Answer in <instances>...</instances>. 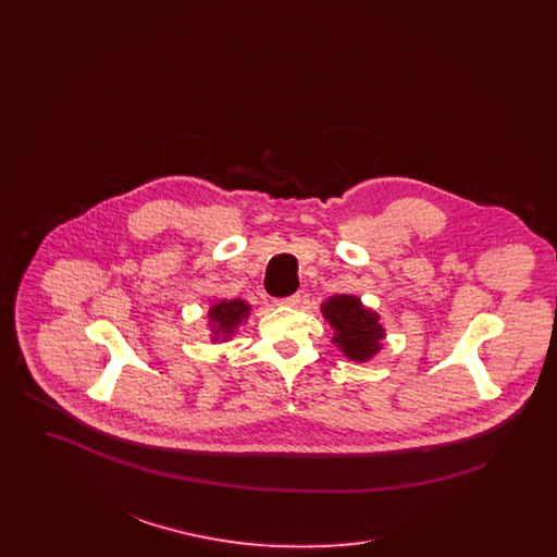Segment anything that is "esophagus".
Wrapping results in <instances>:
<instances>
[{"label":"esophagus","mask_w":557,"mask_h":557,"mask_svg":"<svg viewBox=\"0 0 557 557\" xmlns=\"http://www.w3.org/2000/svg\"><path fill=\"white\" fill-rule=\"evenodd\" d=\"M300 294H290V296H286V298H280L277 300V305H282V307H296L298 302H300Z\"/></svg>","instance_id":"esophagus-1"}]
</instances>
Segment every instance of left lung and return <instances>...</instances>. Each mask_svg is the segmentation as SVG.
Wrapping results in <instances>:
<instances>
[{
	"label": "left lung",
	"mask_w": 557,
	"mask_h": 557,
	"mask_svg": "<svg viewBox=\"0 0 557 557\" xmlns=\"http://www.w3.org/2000/svg\"><path fill=\"white\" fill-rule=\"evenodd\" d=\"M323 318L334 330V343L352 361H368L380 348L384 327L377 313L366 309L357 296L336 294L321 305Z\"/></svg>",
	"instance_id": "left-lung-1"
}]
</instances>
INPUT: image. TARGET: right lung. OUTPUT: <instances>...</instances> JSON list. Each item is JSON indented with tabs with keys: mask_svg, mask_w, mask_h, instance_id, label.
I'll use <instances>...</instances> for the list:
<instances>
[{
	"mask_svg": "<svg viewBox=\"0 0 557 557\" xmlns=\"http://www.w3.org/2000/svg\"><path fill=\"white\" fill-rule=\"evenodd\" d=\"M250 307L234 298V300H221L216 305H212L209 311V327L212 332V341H227L239 323L248 318Z\"/></svg>",
	"mask_w": 557,
	"mask_h": 557,
	"instance_id": "right-lung-1",
	"label": "right lung"
}]
</instances>
